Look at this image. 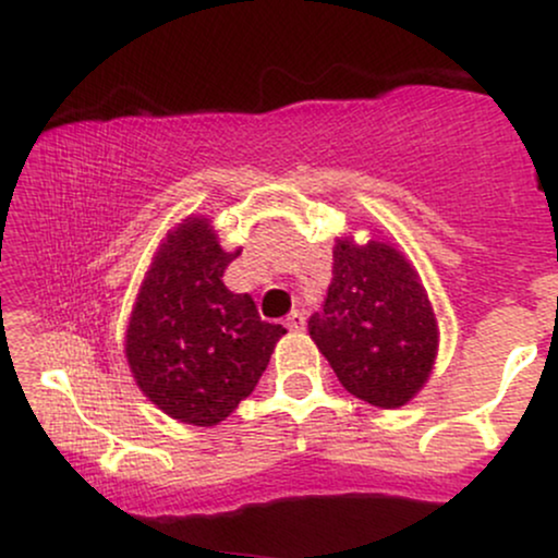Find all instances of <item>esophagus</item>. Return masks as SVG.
Wrapping results in <instances>:
<instances>
[{"label":"esophagus","mask_w":558,"mask_h":558,"mask_svg":"<svg viewBox=\"0 0 558 558\" xmlns=\"http://www.w3.org/2000/svg\"><path fill=\"white\" fill-rule=\"evenodd\" d=\"M286 328H288V330H293V332L304 330V315H301L299 310L288 312V317H286Z\"/></svg>","instance_id":"34e87169"}]
</instances>
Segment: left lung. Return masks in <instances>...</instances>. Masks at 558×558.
<instances>
[{
    "label": "left lung",
    "instance_id": "8db88e82",
    "mask_svg": "<svg viewBox=\"0 0 558 558\" xmlns=\"http://www.w3.org/2000/svg\"><path fill=\"white\" fill-rule=\"evenodd\" d=\"M310 336L341 386L380 409L414 399L438 354L420 275L386 241H336L328 299L310 317Z\"/></svg>",
    "mask_w": 558,
    "mask_h": 558
}]
</instances>
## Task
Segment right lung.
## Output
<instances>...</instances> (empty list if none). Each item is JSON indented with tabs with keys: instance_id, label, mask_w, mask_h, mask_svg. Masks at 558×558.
Here are the masks:
<instances>
[{
	"instance_id": "right-lung-1",
	"label": "right lung",
	"mask_w": 558,
	"mask_h": 558,
	"mask_svg": "<svg viewBox=\"0 0 558 558\" xmlns=\"http://www.w3.org/2000/svg\"><path fill=\"white\" fill-rule=\"evenodd\" d=\"M241 252L189 217L159 246L136 296L125 356L138 388L172 420L213 427L252 393L283 325L262 323L248 293L222 283Z\"/></svg>"
}]
</instances>
